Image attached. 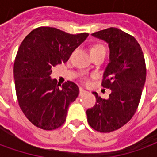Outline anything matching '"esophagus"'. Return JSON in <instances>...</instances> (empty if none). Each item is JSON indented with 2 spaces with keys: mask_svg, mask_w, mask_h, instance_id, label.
<instances>
[{
  "mask_svg": "<svg viewBox=\"0 0 157 157\" xmlns=\"http://www.w3.org/2000/svg\"><path fill=\"white\" fill-rule=\"evenodd\" d=\"M86 92H86V90H84V89L82 88V87H80V96L84 95V94H86Z\"/></svg>",
  "mask_w": 157,
  "mask_h": 157,
  "instance_id": "esophagus-1",
  "label": "esophagus"
}]
</instances>
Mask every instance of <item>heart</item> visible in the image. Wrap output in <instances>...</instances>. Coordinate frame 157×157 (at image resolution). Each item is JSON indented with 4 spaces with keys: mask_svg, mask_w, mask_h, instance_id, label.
<instances>
[{
    "mask_svg": "<svg viewBox=\"0 0 157 157\" xmlns=\"http://www.w3.org/2000/svg\"><path fill=\"white\" fill-rule=\"evenodd\" d=\"M102 50H104L106 51L105 47L103 46L101 44H96L92 47L91 48V53H93V52H98V51H102ZM86 81H87V80H86Z\"/></svg>",
    "mask_w": 157,
    "mask_h": 157,
    "instance_id": "b5f03b06",
    "label": "heart"
}]
</instances>
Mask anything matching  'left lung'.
I'll return each mask as SVG.
<instances>
[{"instance_id":"8db88e82","label":"left lung","mask_w":157,"mask_h":157,"mask_svg":"<svg viewBox=\"0 0 157 157\" xmlns=\"http://www.w3.org/2000/svg\"><path fill=\"white\" fill-rule=\"evenodd\" d=\"M109 44V63L102 86L109 88V99L93 92L97 102L86 110L87 122L93 129L109 133L126 124L138 109L146 78L145 57L137 40L116 28L92 33Z\"/></svg>"}]
</instances>
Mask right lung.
Wrapping results in <instances>:
<instances>
[{
	"label": "right lung",
	"instance_id": "obj_1",
	"mask_svg": "<svg viewBox=\"0 0 157 157\" xmlns=\"http://www.w3.org/2000/svg\"><path fill=\"white\" fill-rule=\"evenodd\" d=\"M88 35L39 27L22 42L13 68L16 94L22 113L36 127L53 130L65 122L69 105L78 97L79 87L72 82L60 87L57 80L50 78L52 68L67 61Z\"/></svg>",
	"mask_w": 157,
	"mask_h": 157
}]
</instances>
